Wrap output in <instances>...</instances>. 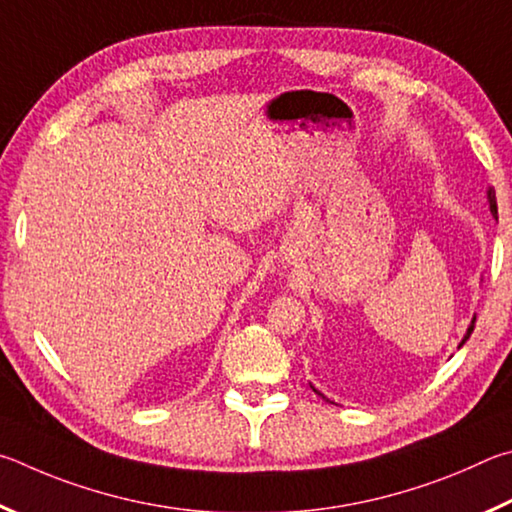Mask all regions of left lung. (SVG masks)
Returning <instances> with one entry per match:
<instances>
[{"label": "left lung", "instance_id": "1", "mask_svg": "<svg viewBox=\"0 0 512 512\" xmlns=\"http://www.w3.org/2000/svg\"><path fill=\"white\" fill-rule=\"evenodd\" d=\"M488 204H490V213H492V218H497V197H495V188H488ZM474 321H477V317H472V321H470V326H468V330H465V335H463V339H461V344H459V348L465 344V342H468V339H470V335H472V330H474ZM310 387H312V384H310ZM312 391H315L317 393V396H321V398H326L324 396V393H321V391H317L315 387H312ZM328 400V398H326ZM330 402V400H328Z\"/></svg>", "mask_w": 512, "mask_h": 512}]
</instances>
